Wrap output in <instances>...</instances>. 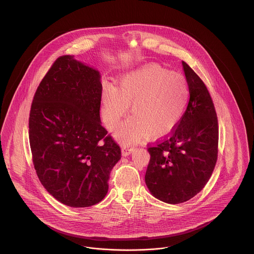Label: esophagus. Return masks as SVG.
I'll use <instances>...</instances> for the list:
<instances>
[{"instance_id": "obj_1", "label": "esophagus", "mask_w": 254, "mask_h": 254, "mask_svg": "<svg viewBox=\"0 0 254 254\" xmlns=\"http://www.w3.org/2000/svg\"><path fill=\"white\" fill-rule=\"evenodd\" d=\"M133 151L132 146L128 145H124L122 146V154L123 156H127L128 154H130Z\"/></svg>"}]
</instances>
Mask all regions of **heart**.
I'll return each mask as SVG.
<instances>
[{
  "mask_svg": "<svg viewBox=\"0 0 254 254\" xmlns=\"http://www.w3.org/2000/svg\"><path fill=\"white\" fill-rule=\"evenodd\" d=\"M189 96L182 76L148 66L122 76L116 88L111 85L104 87L103 119L109 129L115 128L130 105L132 117L121 125L118 136L130 141L144 135L160 138L181 119Z\"/></svg>",
  "mask_w": 254,
  "mask_h": 254,
  "instance_id": "heart-1",
  "label": "heart"
}]
</instances>
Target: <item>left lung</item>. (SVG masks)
<instances>
[{
	"instance_id": "1",
	"label": "left lung",
	"mask_w": 254,
	"mask_h": 254,
	"mask_svg": "<svg viewBox=\"0 0 254 254\" xmlns=\"http://www.w3.org/2000/svg\"><path fill=\"white\" fill-rule=\"evenodd\" d=\"M190 102L170 132L147 145L150 154L145 184L159 200L180 204L199 193L209 180L218 157L217 114L202 79L183 61Z\"/></svg>"
}]
</instances>
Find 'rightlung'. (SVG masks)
Returning a JSON list of instances; mask_svg holds the SVG:
<instances>
[{
    "mask_svg": "<svg viewBox=\"0 0 254 254\" xmlns=\"http://www.w3.org/2000/svg\"><path fill=\"white\" fill-rule=\"evenodd\" d=\"M100 73L63 55L37 87L29 143L37 175L64 205L86 207L107 195L121 148L101 125Z\"/></svg>",
    "mask_w": 254,
    "mask_h": 254,
    "instance_id": "1",
    "label": "right lung"
}]
</instances>
